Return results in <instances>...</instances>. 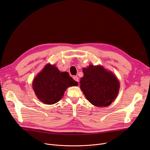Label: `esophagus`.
I'll return each instance as SVG.
<instances>
[{
	"label": "esophagus",
	"instance_id": "esophagus-1",
	"mask_svg": "<svg viewBox=\"0 0 150 150\" xmlns=\"http://www.w3.org/2000/svg\"><path fill=\"white\" fill-rule=\"evenodd\" d=\"M73 78H74V79L75 81H76V82H79V79H78V76H74V77H73Z\"/></svg>",
	"mask_w": 150,
	"mask_h": 150
}]
</instances>
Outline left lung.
<instances>
[{"instance_id": "1", "label": "left lung", "mask_w": 150, "mask_h": 150, "mask_svg": "<svg viewBox=\"0 0 150 150\" xmlns=\"http://www.w3.org/2000/svg\"><path fill=\"white\" fill-rule=\"evenodd\" d=\"M80 88L87 99L98 107L108 106L116 98L120 85L115 75L101 66L90 65L82 69Z\"/></svg>"}]
</instances>
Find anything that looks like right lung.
Returning a JSON list of instances; mask_svg holds the SVG:
<instances>
[{"mask_svg":"<svg viewBox=\"0 0 150 150\" xmlns=\"http://www.w3.org/2000/svg\"><path fill=\"white\" fill-rule=\"evenodd\" d=\"M78 84L67 72H60L54 65L47 64L34 79L33 87L41 101L53 104L63 98L68 87Z\"/></svg>","mask_w":150,"mask_h":150,"instance_id":"right-lung-1","label":"right lung"}]
</instances>
